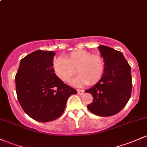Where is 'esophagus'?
Here are the masks:
<instances>
[{
	"label": "esophagus",
	"instance_id": "1",
	"mask_svg": "<svg viewBox=\"0 0 147 147\" xmlns=\"http://www.w3.org/2000/svg\"><path fill=\"white\" fill-rule=\"evenodd\" d=\"M77 93H78V94L80 95H82L84 93V90H80V89H78L77 90Z\"/></svg>",
	"mask_w": 147,
	"mask_h": 147
}]
</instances>
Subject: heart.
<instances>
[{
  "label": "heart",
  "instance_id": "heart-1",
  "mask_svg": "<svg viewBox=\"0 0 147 147\" xmlns=\"http://www.w3.org/2000/svg\"><path fill=\"white\" fill-rule=\"evenodd\" d=\"M105 61L102 56L84 50L71 52L65 58L59 57L53 63V70L60 80L68 82L75 74H79L72 84L82 86L96 84L101 80L105 71Z\"/></svg>",
  "mask_w": 147,
  "mask_h": 147
}]
</instances>
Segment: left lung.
<instances>
[{
	"mask_svg": "<svg viewBox=\"0 0 147 147\" xmlns=\"http://www.w3.org/2000/svg\"><path fill=\"white\" fill-rule=\"evenodd\" d=\"M98 48L105 61V71L100 81L85 91L93 98L87 107L96 115L109 117L120 112L131 96L130 65L121 51L104 45Z\"/></svg>",
	"mask_w": 147,
	"mask_h": 147,
	"instance_id": "8db88e82",
	"label": "left lung"
}]
</instances>
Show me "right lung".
<instances>
[{"label": "right lung", "instance_id": "right-lung-1", "mask_svg": "<svg viewBox=\"0 0 147 147\" xmlns=\"http://www.w3.org/2000/svg\"><path fill=\"white\" fill-rule=\"evenodd\" d=\"M54 51L37 50L20 61L15 76L17 98L25 113L40 122L58 119L75 88L64 84L53 70Z\"/></svg>", "mask_w": 147, "mask_h": 147}]
</instances>
